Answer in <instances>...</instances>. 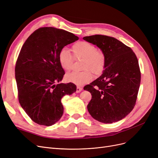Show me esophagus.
<instances>
[{
  "label": "esophagus",
  "mask_w": 158,
  "mask_h": 158,
  "mask_svg": "<svg viewBox=\"0 0 158 158\" xmlns=\"http://www.w3.org/2000/svg\"><path fill=\"white\" fill-rule=\"evenodd\" d=\"M82 90V87H80V86H77L76 87V93H80L81 91Z\"/></svg>",
  "instance_id": "obj_1"
}]
</instances>
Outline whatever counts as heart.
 I'll use <instances>...</instances> for the list:
<instances>
[{
  "instance_id": "1",
  "label": "heart",
  "mask_w": 158,
  "mask_h": 158,
  "mask_svg": "<svg viewBox=\"0 0 158 158\" xmlns=\"http://www.w3.org/2000/svg\"><path fill=\"white\" fill-rule=\"evenodd\" d=\"M75 59H82V71H74L66 75V80L76 85H82L89 82L92 79V74H101L106 64L104 52L98 49L96 47L88 42L81 41L74 44L71 48ZM69 51L62 49L58 55V60L60 67L64 71H69L73 67L74 59Z\"/></svg>"
}]
</instances>
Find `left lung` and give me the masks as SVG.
<instances>
[{
    "instance_id": "left-lung-1",
    "label": "left lung",
    "mask_w": 158,
    "mask_h": 158,
    "mask_svg": "<svg viewBox=\"0 0 158 158\" xmlns=\"http://www.w3.org/2000/svg\"><path fill=\"white\" fill-rule=\"evenodd\" d=\"M83 39L96 45L106 56L103 74L84 88L92 96L88 112L101 123L120 121L136 104L141 79L137 57L131 47L113 37L95 35Z\"/></svg>"
}]
</instances>
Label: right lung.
<instances>
[{
	"label": "right lung",
	"instance_id": "add662e5",
	"mask_svg": "<svg viewBox=\"0 0 158 158\" xmlns=\"http://www.w3.org/2000/svg\"><path fill=\"white\" fill-rule=\"evenodd\" d=\"M78 37L52 27H40L27 38L15 66L18 100L28 116L40 125L59 121L64 108L61 99L76 91L73 83H59L64 70L58 60L59 51Z\"/></svg>",
	"mask_w": 158,
	"mask_h": 158
}]
</instances>
